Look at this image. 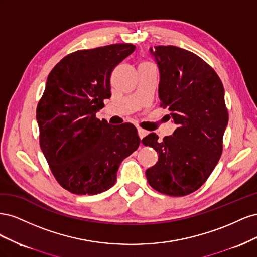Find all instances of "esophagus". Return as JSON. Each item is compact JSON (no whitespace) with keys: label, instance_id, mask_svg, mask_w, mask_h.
Instances as JSON below:
<instances>
[{"label":"esophagus","instance_id":"1","mask_svg":"<svg viewBox=\"0 0 257 257\" xmlns=\"http://www.w3.org/2000/svg\"><path fill=\"white\" fill-rule=\"evenodd\" d=\"M137 132H138V136L141 139H143L147 135V131L143 130L142 127H137Z\"/></svg>","mask_w":257,"mask_h":257}]
</instances>
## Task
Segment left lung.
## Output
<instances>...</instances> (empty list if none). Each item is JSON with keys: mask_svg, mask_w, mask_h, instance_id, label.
<instances>
[{"mask_svg": "<svg viewBox=\"0 0 257 257\" xmlns=\"http://www.w3.org/2000/svg\"><path fill=\"white\" fill-rule=\"evenodd\" d=\"M150 52L160 72V105L168 108L178 127L161 142L155 133L142 141L159 154L146 177L155 191L185 196L207 181L222 154L228 123L223 83L207 62L189 50L158 46Z\"/></svg>", "mask_w": 257, "mask_h": 257, "instance_id": "8db88e82", "label": "left lung"}]
</instances>
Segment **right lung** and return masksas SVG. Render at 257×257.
<instances>
[{
    "instance_id": "1",
    "label": "right lung",
    "mask_w": 257,
    "mask_h": 257,
    "mask_svg": "<svg viewBox=\"0 0 257 257\" xmlns=\"http://www.w3.org/2000/svg\"><path fill=\"white\" fill-rule=\"evenodd\" d=\"M135 50L113 44L67 54L48 75L36 108L40 146L62 188L95 195L116 181L121 162L141 143L131 123L111 125L96 118L111 96L110 76Z\"/></svg>"
}]
</instances>
